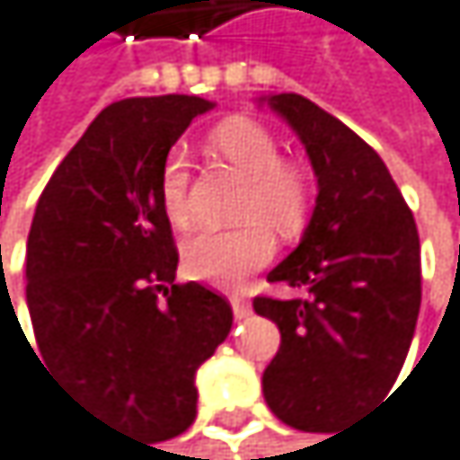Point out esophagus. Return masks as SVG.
Listing matches in <instances>:
<instances>
[{
  "mask_svg": "<svg viewBox=\"0 0 460 460\" xmlns=\"http://www.w3.org/2000/svg\"><path fill=\"white\" fill-rule=\"evenodd\" d=\"M230 305H233V316H235V319H247V316L252 314L250 303H247L243 296H230Z\"/></svg>",
  "mask_w": 460,
  "mask_h": 460,
  "instance_id": "1",
  "label": "esophagus"
}]
</instances>
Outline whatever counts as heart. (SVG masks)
<instances>
[{"label": "heart", "instance_id": "1", "mask_svg": "<svg viewBox=\"0 0 460 460\" xmlns=\"http://www.w3.org/2000/svg\"><path fill=\"white\" fill-rule=\"evenodd\" d=\"M210 146L222 161L247 177L238 219L247 222L233 230H199L182 243V266L191 278L213 286H238L250 271L261 269L275 255L278 235H294L305 225L311 189L305 174L283 164L278 138L263 124L250 119H227L210 136ZM157 194L166 219L174 227H189L191 208V172L185 155L172 152L157 180Z\"/></svg>", "mask_w": 460, "mask_h": 460}]
</instances>
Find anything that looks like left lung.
Instances as JSON below:
<instances>
[{"label":"left lung","mask_w":460,"mask_h":460,"mask_svg":"<svg viewBox=\"0 0 460 460\" xmlns=\"http://www.w3.org/2000/svg\"><path fill=\"white\" fill-rule=\"evenodd\" d=\"M258 102L303 141L319 189L296 250L269 271V283L308 296L252 303L283 339L263 372V397L288 428L330 433L400 377L422 303L420 235L380 155L347 124L299 93Z\"/></svg>","instance_id":"8db88e82"}]
</instances>
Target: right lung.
<instances>
[{
	"label": "right lung",
	"instance_id": "right-lung-1",
	"mask_svg": "<svg viewBox=\"0 0 460 460\" xmlns=\"http://www.w3.org/2000/svg\"><path fill=\"white\" fill-rule=\"evenodd\" d=\"M210 108L182 93L108 105L55 169L27 235L38 358L85 408L155 444L191 428L197 369L233 327L225 296L174 283L157 194L169 149Z\"/></svg>",
	"mask_w": 460,
	"mask_h": 460
}]
</instances>
